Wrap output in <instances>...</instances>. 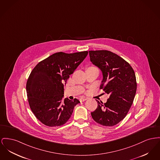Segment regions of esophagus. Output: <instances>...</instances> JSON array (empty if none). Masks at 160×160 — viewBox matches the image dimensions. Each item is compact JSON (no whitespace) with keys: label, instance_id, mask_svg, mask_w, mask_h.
Wrapping results in <instances>:
<instances>
[{"label":"esophagus","instance_id":"1","mask_svg":"<svg viewBox=\"0 0 160 160\" xmlns=\"http://www.w3.org/2000/svg\"><path fill=\"white\" fill-rule=\"evenodd\" d=\"M88 98H85V97H82L80 98V102H85L86 100H87Z\"/></svg>","mask_w":160,"mask_h":160}]
</instances>
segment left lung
I'll use <instances>...</instances> for the list:
<instances>
[{
    "mask_svg": "<svg viewBox=\"0 0 160 160\" xmlns=\"http://www.w3.org/2000/svg\"><path fill=\"white\" fill-rule=\"evenodd\" d=\"M90 61L100 69V89L109 95L106 103L97 100V108L91 112L94 121L113 126L126 117L133 103L137 82L133 69L123 58L106 50L89 51Z\"/></svg>",
    "mask_w": 160,
    "mask_h": 160,
    "instance_id": "1",
    "label": "left lung"
}]
</instances>
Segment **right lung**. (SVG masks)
I'll return each mask as SVG.
<instances>
[{"instance_id":"obj_1","label":"right lung","mask_w":160,"mask_h":160,"mask_svg":"<svg viewBox=\"0 0 160 160\" xmlns=\"http://www.w3.org/2000/svg\"><path fill=\"white\" fill-rule=\"evenodd\" d=\"M88 54L55 53L39 62L27 83V93L32 112L38 120L49 127L66 123L73 112L77 99H64V85Z\"/></svg>"}]
</instances>
